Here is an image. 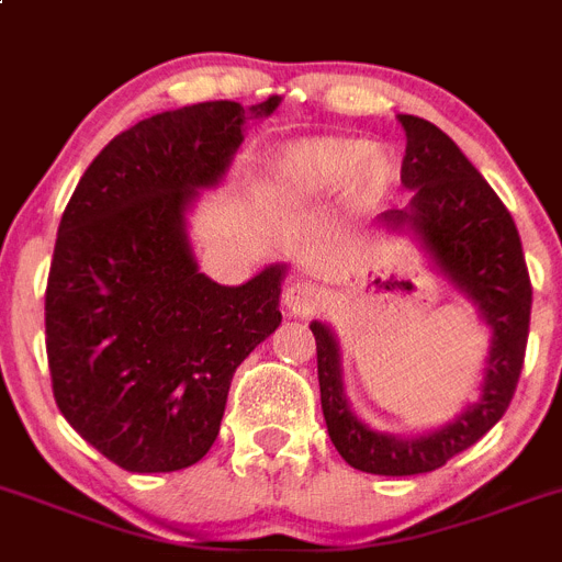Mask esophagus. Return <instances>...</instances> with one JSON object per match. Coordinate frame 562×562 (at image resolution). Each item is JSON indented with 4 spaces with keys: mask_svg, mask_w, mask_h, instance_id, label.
I'll return each mask as SVG.
<instances>
[{
    "mask_svg": "<svg viewBox=\"0 0 562 562\" xmlns=\"http://www.w3.org/2000/svg\"><path fill=\"white\" fill-rule=\"evenodd\" d=\"M282 302H285V311L291 316H311L319 308L322 291L311 282H294V285L285 288Z\"/></svg>",
    "mask_w": 562,
    "mask_h": 562,
    "instance_id": "1",
    "label": "esophagus"
}]
</instances>
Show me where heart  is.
<instances>
[{
  "mask_svg": "<svg viewBox=\"0 0 562 562\" xmlns=\"http://www.w3.org/2000/svg\"><path fill=\"white\" fill-rule=\"evenodd\" d=\"M266 192L288 209H314L345 187L353 209L373 206L396 187L398 166L382 146L348 135L302 138L266 160Z\"/></svg>",
  "mask_w": 562,
  "mask_h": 562,
  "instance_id": "1",
  "label": "heart"
}]
</instances>
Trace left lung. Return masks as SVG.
Instances as JSON below:
<instances>
[{"mask_svg":"<svg viewBox=\"0 0 562 562\" xmlns=\"http://www.w3.org/2000/svg\"><path fill=\"white\" fill-rule=\"evenodd\" d=\"M398 124L407 135L402 187L413 198L404 209L382 212L379 223L418 243L438 274L477 311L492 339L475 402L438 429L404 438L368 427L350 409L339 339L325 322H311L328 436L353 470L370 475L432 472L484 438L515 396L531 314L520 234L501 198L436 124L416 115H398Z\"/></svg>","mask_w":562,"mask_h":562,"instance_id":"left-lung-1","label":"left lung"}]
</instances>
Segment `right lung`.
Here are the masks:
<instances>
[{
  "mask_svg": "<svg viewBox=\"0 0 562 562\" xmlns=\"http://www.w3.org/2000/svg\"><path fill=\"white\" fill-rule=\"evenodd\" d=\"M262 104L206 101L138 121L87 166L58 223L45 294L53 396L126 472L187 470L221 432L234 370L280 328L288 266L221 285L187 214L226 178Z\"/></svg>",
  "mask_w": 562,
  "mask_h": 562,
  "instance_id": "right-lung-1",
  "label": "right lung"
}]
</instances>
